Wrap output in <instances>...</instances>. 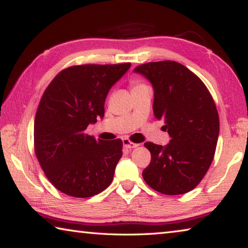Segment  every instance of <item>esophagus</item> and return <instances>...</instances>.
<instances>
[{"instance_id":"34e87169","label":"esophagus","mask_w":248,"mask_h":248,"mask_svg":"<svg viewBox=\"0 0 248 248\" xmlns=\"http://www.w3.org/2000/svg\"><path fill=\"white\" fill-rule=\"evenodd\" d=\"M123 143H124V148H127V149H133V148H137V146H139V144L133 143V142H131L129 139H124Z\"/></svg>"}]
</instances>
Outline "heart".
<instances>
[{
  "label": "heart",
  "instance_id": "heart-1",
  "mask_svg": "<svg viewBox=\"0 0 248 248\" xmlns=\"http://www.w3.org/2000/svg\"><path fill=\"white\" fill-rule=\"evenodd\" d=\"M131 85H132V89H134V87L141 86V85H143V84H141L140 82H138V81H132L131 82Z\"/></svg>",
  "mask_w": 248,
  "mask_h": 248
}]
</instances>
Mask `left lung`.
Returning a JSON list of instances; mask_svg holds the SVG:
<instances>
[{"label": "left lung", "mask_w": 248, "mask_h": 248, "mask_svg": "<svg viewBox=\"0 0 248 248\" xmlns=\"http://www.w3.org/2000/svg\"><path fill=\"white\" fill-rule=\"evenodd\" d=\"M154 89L153 112L170 140L165 146L145 142L151 162L142 176L161 194L182 195L197 187L213 161L220 121L216 103L204 83L176 61L138 65Z\"/></svg>", "instance_id": "obj_1"}]
</instances>
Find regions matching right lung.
Returning <instances> with one entry per match:
<instances>
[{"label":"right lung","instance_id":"add662e5","mask_svg":"<svg viewBox=\"0 0 248 248\" xmlns=\"http://www.w3.org/2000/svg\"><path fill=\"white\" fill-rule=\"evenodd\" d=\"M131 63L82 64L59 72L40 99L33 148L41 169L58 190L89 198L111 184L123 156V141L96 140L85 133L105 114L111 86Z\"/></svg>","mask_w":248,"mask_h":248}]
</instances>
